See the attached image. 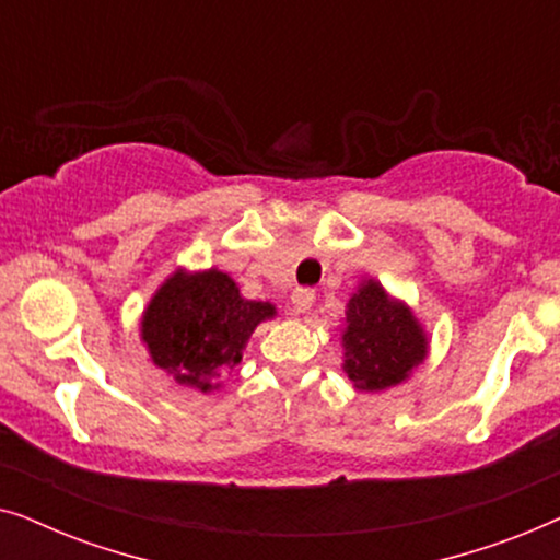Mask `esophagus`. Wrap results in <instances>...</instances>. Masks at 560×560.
Returning a JSON list of instances; mask_svg holds the SVG:
<instances>
[{"instance_id":"1","label":"esophagus","mask_w":560,"mask_h":560,"mask_svg":"<svg viewBox=\"0 0 560 560\" xmlns=\"http://www.w3.org/2000/svg\"><path fill=\"white\" fill-rule=\"evenodd\" d=\"M313 303H316V290L313 288H298L293 293V308L298 313H308Z\"/></svg>"}]
</instances>
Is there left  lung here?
Wrapping results in <instances>:
<instances>
[{
  "instance_id": "obj_1",
  "label": "left lung",
  "mask_w": 560,
  "mask_h": 560,
  "mask_svg": "<svg viewBox=\"0 0 560 560\" xmlns=\"http://www.w3.org/2000/svg\"><path fill=\"white\" fill-rule=\"evenodd\" d=\"M343 372L357 389L380 393L402 382L425 359L428 339L410 308L366 280L351 295L343 328Z\"/></svg>"
}]
</instances>
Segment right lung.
Returning a JSON list of instances; mask_svg holds the SVG:
<instances>
[{
  "mask_svg": "<svg viewBox=\"0 0 560 560\" xmlns=\"http://www.w3.org/2000/svg\"><path fill=\"white\" fill-rule=\"evenodd\" d=\"M272 316V303L242 298L226 272H175L144 311L142 341L178 385L211 393L221 374L242 362L257 324Z\"/></svg>",
  "mask_w": 560,
  "mask_h": 560,
  "instance_id": "1",
  "label": "right lung"
}]
</instances>
